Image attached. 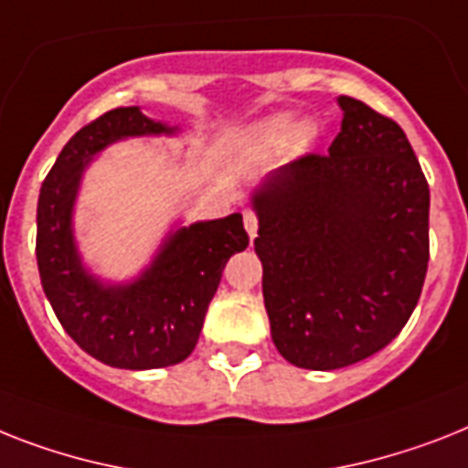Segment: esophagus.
<instances>
[{
    "instance_id": "esophagus-1",
    "label": "esophagus",
    "mask_w": 468,
    "mask_h": 468,
    "mask_svg": "<svg viewBox=\"0 0 468 468\" xmlns=\"http://www.w3.org/2000/svg\"><path fill=\"white\" fill-rule=\"evenodd\" d=\"M242 218H245V230H247V235H250V238H257V216L252 214V211H245V214H242Z\"/></svg>"
}]
</instances>
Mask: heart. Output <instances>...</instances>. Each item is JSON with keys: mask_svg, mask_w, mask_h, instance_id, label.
Wrapping results in <instances>:
<instances>
[{"mask_svg": "<svg viewBox=\"0 0 468 468\" xmlns=\"http://www.w3.org/2000/svg\"><path fill=\"white\" fill-rule=\"evenodd\" d=\"M254 139L264 148H279L288 142L293 148H303L310 144V129L300 127L295 115H291V112H276V115L264 117L257 124Z\"/></svg>", "mask_w": 468, "mask_h": 468, "instance_id": "obj_1", "label": "heart"}]
</instances>
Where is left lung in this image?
<instances>
[{
	"label": "left lung",
	"instance_id": "8db88e82",
	"mask_svg": "<svg viewBox=\"0 0 468 468\" xmlns=\"http://www.w3.org/2000/svg\"><path fill=\"white\" fill-rule=\"evenodd\" d=\"M336 102L329 154L303 155L252 192L273 346L305 370L382 351L428 271L431 189L404 129L356 98Z\"/></svg>",
	"mask_w": 468,
	"mask_h": 468
}]
</instances>
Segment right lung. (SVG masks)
I'll return each mask as SVG.
<instances>
[{"mask_svg": "<svg viewBox=\"0 0 468 468\" xmlns=\"http://www.w3.org/2000/svg\"><path fill=\"white\" fill-rule=\"evenodd\" d=\"M180 127L142 108H117L71 136L37 197V271L57 320L105 366L154 370L195 351L226 261L250 245L242 214L173 226L134 279L108 281L86 267L76 245L74 208L89 165L134 136H175Z\"/></svg>", "mask_w": 468, "mask_h": 468, "instance_id": "1", "label": "right lung"}]
</instances>
